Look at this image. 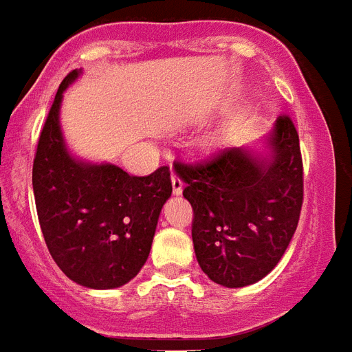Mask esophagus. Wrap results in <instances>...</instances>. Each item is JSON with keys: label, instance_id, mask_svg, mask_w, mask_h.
<instances>
[{"label": "esophagus", "instance_id": "obj_1", "mask_svg": "<svg viewBox=\"0 0 352 352\" xmlns=\"http://www.w3.org/2000/svg\"><path fill=\"white\" fill-rule=\"evenodd\" d=\"M170 179H173V192L174 194H182V190H183V179L179 178V176L176 173H173Z\"/></svg>", "mask_w": 352, "mask_h": 352}]
</instances>
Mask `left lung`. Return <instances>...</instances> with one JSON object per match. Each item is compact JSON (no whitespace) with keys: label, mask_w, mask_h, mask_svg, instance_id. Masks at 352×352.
<instances>
[{"label":"left lung","mask_w":352,"mask_h":352,"mask_svg":"<svg viewBox=\"0 0 352 352\" xmlns=\"http://www.w3.org/2000/svg\"><path fill=\"white\" fill-rule=\"evenodd\" d=\"M270 158L228 147L197 162H174L192 207L196 259L226 287L257 283L272 272L297 230L304 167L295 124L275 122Z\"/></svg>","instance_id":"obj_1"}]
</instances>
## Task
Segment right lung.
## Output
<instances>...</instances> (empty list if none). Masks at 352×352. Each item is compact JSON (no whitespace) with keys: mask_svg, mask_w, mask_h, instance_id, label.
<instances>
[{"mask_svg":"<svg viewBox=\"0 0 352 352\" xmlns=\"http://www.w3.org/2000/svg\"><path fill=\"white\" fill-rule=\"evenodd\" d=\"M60 82L37 142L32 185L41 232L66 277L80 286L111 289L136 277L149 257L156 223L173 192L170 170L131 176L111 164L91 165L68 155L59 126Z\"/></svg>","mask_w":352,"mask_h":352,"instance_id":"obj_1","label":"right lung"}]
</instances>
